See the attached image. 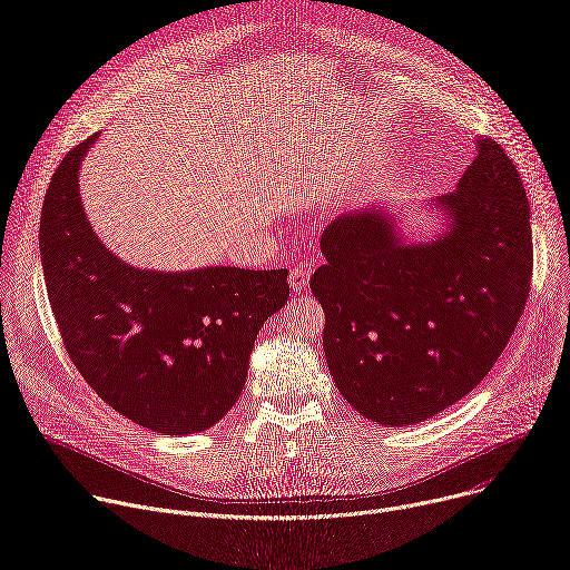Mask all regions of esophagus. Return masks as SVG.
<instances>
[{"instance_id": "34e87169", "label": "esophagus", "mask_w": 570, "mask_h": 570, "mask_svg": "<svg viewBox=\"0 0 570 570\" xmlns=\"http://www.w3.org/2000/svg\"><path fill=\"white\" fill-rule=\"evenodd\" d=\"M308 279H311V264H302V266L293 268V271H291V275H288L291 288H293L295 293H297V291H302V288H306Z\"/></svg>"}]
</instances>
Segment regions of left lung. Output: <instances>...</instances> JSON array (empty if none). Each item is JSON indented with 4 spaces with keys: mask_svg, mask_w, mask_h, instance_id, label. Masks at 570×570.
Wrapping results in <instances>:
<instances>
[{
    "mask_svg": "<svg viewBox=\"0 0 570 570\" xmlns=\"http://www.w3.org/2000/svg\"><path fill=\"white\" fill-rule=\"evenodd\" d=\"M426 209L440 220L429 238L405 236L385 203L341 214L311 275L336 387L387 429L435 417L490 374L530 293V205L497 141L475 139L455 189Z\"/></svg>",
    "mask_w": 570,
    "mask_h": 570,
    "instance_id": "obj_1",
    "label": "left lung"
}]
</instances>
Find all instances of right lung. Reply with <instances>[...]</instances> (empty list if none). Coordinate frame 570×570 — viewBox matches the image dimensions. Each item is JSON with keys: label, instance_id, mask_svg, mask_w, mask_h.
Masks as SVG:
<instances>
[{"label": "right lung", "instance_id": "obj_1", "mask_svg": "<svg viewBox=\"0 0 570 570\" xmlns=\"http://www.w3.org/2000/svg\"><path fill=\"white\" fill-rule=\"evenodd\" d=\"M92 135L58 165L40 216L49 304L71 363L130 422L165 435L212 429L240 396L288 271L165 273L119 259L95 234L78 178Z\"/></svg>", "mask_w": 570, "mask_h": 570}]
</instances>
